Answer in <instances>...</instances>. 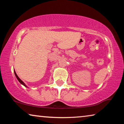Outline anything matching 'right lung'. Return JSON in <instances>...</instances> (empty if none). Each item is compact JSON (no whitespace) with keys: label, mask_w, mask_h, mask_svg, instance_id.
I'll return each mask as SVG.
<instances>
[{"label":"right lung","mask_w":124,"mask_h":124,"mask_svg":"<svg viewBox=\"0 0 124 124\" xmlns=\"http://www.w3.org/2000/svg\"><path fill=\"white\" fill-rule=\"evenodd\" d=\"M14 73H15V76H16V77L17 79L18 80V81H19V82H20L21 84L22 85H23V86H24L25 87H28L27 86L26 84H25L24 83V82H23V81L21 80V79H20V78L17 76V74H16V73L15 70H14Z\"/></svg>","instance_id":"add662e5"}]
</instances>
